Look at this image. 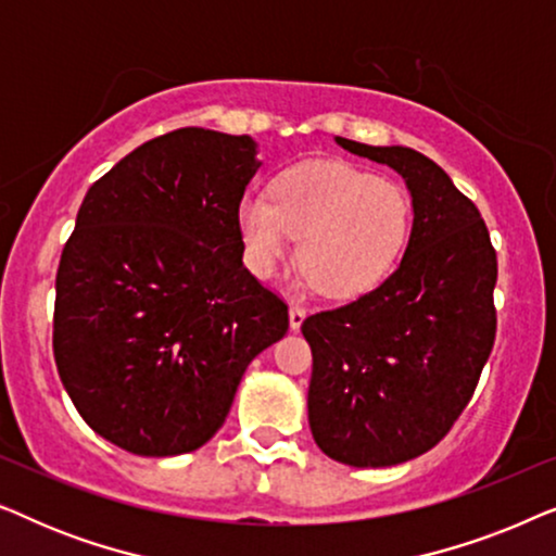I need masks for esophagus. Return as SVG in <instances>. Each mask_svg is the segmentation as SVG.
Wrapping results in <instances>:
<instances>
[{"label":"esophagus","instance_id":"obj_1","mask_svg":"<svg viewBox=\"0 0 556 556\" xmlns=\"http://www.w3.org/2000/svg\"><path fill=\"white\" fill-rule=\"evenodd\" d=\"M288 318H291V329L299 331L303 318H306V308L299 306V303H291V311H288Z\"/></svg>","mask_w":556,"mask_h":556}]
</instances>
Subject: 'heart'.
Masks as SVG:
<instances>
[{"label": "heart", "instance_id": "b5f03b06", "mask_svg": "<svg viewBox=\"0 0 556 556\" xmlns=\"http://www.w3.org/2000/svg\"><path fill=\"white\" fill-rule=\"evenodd\" d=\"M409 227L405 189L344 162L299 164L273 181L270 197L245 194L238 204L250 273L270 276L301 238L306 278L329 299L371 291L397 265Z\"/></svg>", "mask_w": 556, "mask_h": 556}]
</instances>
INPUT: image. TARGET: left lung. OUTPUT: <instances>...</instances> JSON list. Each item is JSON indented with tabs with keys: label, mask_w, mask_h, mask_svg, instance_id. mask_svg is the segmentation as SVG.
Listing matches in <instances>:
<instances>
[{
	"label": "left lung",
	"mask_w": 556,
	"mask_h": 556,
	"mask_svg": "<svg viewBox=\"0 0 556 556\" xmlns=\"http://www.w3.org/2000/svg\"><path fill=\"white\" fill-rule=\"evenodd\" d=\"M337 143L405 179L413 230L382 286L303 321L314 354L308 425L333 460L397 466L435 447L473 397L496 339V250L481 212L432 159Z\"/></svg>",
	"instance_id": "obj_1"
}]
</instances>
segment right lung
<instances>
[{
  "mask_svg": "<svg viewBox=\"0 0 556 556\" xmlns=\"http://www.w3.org/2000/svg\"><path fill=\"white\" fill-rule=\"evenodd\" d=\"M250 136L177 128L105 172L55 278L52 352L75 409L134 455L192 453L223 428L288 306L242 265Z\"/></svg>",
  "mask_w": 556,
  "mask_h": 556,
  "instance_id": "right-lung-1",
  "label": "right lung"
}]
</instances>
